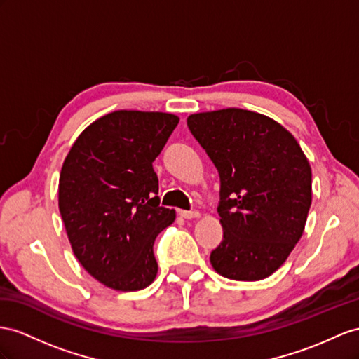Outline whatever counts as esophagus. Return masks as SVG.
<instances>
[{"label":"esophagus","mask_w":359,"mask_h":359,"mask_svg":"<svg viewBox=\"0 0 359 359\" xmlns=\"http://www.w3.org/2000/svg\"><path fill=\"white\" fill-rule=\"evenodd\" d=\"M180 217L187 218V219H191V218H198L200 217V212L198 210H180Z\"/></svg>","instance_id":"esophagus-1"}]
</instances>
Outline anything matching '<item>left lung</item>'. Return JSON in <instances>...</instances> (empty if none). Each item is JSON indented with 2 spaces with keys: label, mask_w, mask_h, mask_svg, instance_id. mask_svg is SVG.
<instances>
[{
  "label": "left lung",
  "mask_w": 359,
  "mask_h": 359,
  "mask_svg": "<svg viewBox=\"0 0 359 359\" xmlns=\"http://www.w3.org/2000/svg\"><path fill=\"white\" fill-rule=\"evenodd\" d=\"M188 127L218 170L223 241L210 264L223 278L256 282L287 261L305 231L311 165L287 128L245 109L188 116Z\"/></svg>",
  "instance_id": "8db88e82"
}]
</instances>
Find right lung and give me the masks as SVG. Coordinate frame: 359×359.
<instances>
[{"label": "right lung", "instance_id": "1", "mask_svg": "<svg viewBox=\"0 0 359 359\" xmlns=\"http://www.w3.org/2000/svg\"><path fill=\"white\" fill-rule=\"evenodd\" d=\"M179 124L167 112L115 110L72 144L59 179V210L79 262L104 287L140 291L158 274L153 244L176 210L159 206L153 162Z\"/></svg>", "mask_w": 359, "mask_h": 359}]
</instances>
